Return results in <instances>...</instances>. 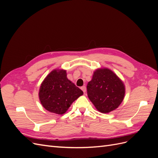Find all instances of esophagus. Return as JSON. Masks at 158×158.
<instances>
[{
	"instance_id": "34e87169",
	"label": "esophagus",
	"mask_w": 158,
	"mask_h": 158,
	"mask_svg": "<svg viewBox=\"0 0 158 158\" xmlns=\"http://www.w3.org/2000/svg\"><path fill=\"white\" fill-rule=\"evenodd\" d=\"M81 89H82V90L83 91V92L85 94V92H86V88H85V85H84V86H82V88H81Z\"/></svg>"
}]
</instances>
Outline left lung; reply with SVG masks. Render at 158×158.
Here are the masks:
<instances>
[{
  "instance_id": "obj_1",
  "label": "left lung",
  "mask_w": 158,
  "mask_h": 158,
  "mask_svg": "<svg viewBox=\"0 0 158 158\" xmlns=\"http://www.w3.org/2000/svg\"><path fill=\"white\" fill-rule=\"evenodd\" d=\"M89 100L98 111L108 113L118 108L125 95V85L118 76L107 68L94 72L87 85Z\"/></svg>"
}]
</instances>
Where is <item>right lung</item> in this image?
<instances>
[{"label":"right lung","instance_id":"1","mask_svg":"<svg viewBox=\"0 0 158 158\" xmlns=\"http://www.w3.org/2000/svg\"><path fill=\"white\" fill-rule=\"evenodd\" d=\"M66 70L54 69L43 81L39 90L40 102L46 110L58 114L65 113L83 92L66 77Z\"/></svg>","mask_w":158,"mask_h":158}]
</instances>
